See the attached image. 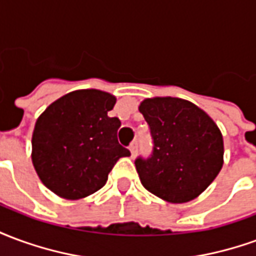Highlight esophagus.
Wrapping results in <instances>:
<instances>
[{
    "label": "esophagus",
    "instance_id": "esophagus-1",
    "mask_svg": "<svg viewBox=\"0 0 256 256\" xmlns=\"http://www.w3.org/2000/svg\"><path fill=\"white\" fill-rule=\"evenodd\" d=\"M128 150L132 152V156H136L137 150H138V141H133V142L130 144V146H128Z\"/></svg>",
    "mask_w": 256,
    "mask_h": 256
}]
</instances>
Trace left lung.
I'll return each mask as SVG.
<instances>
[{
    "label": "left lung",
    "mask_w": 256,
    "mask_h": 256,
    "mask_svg": "<svg viewBox=\"0 0 256 256\" xmlns=\"http://www.w3.org/2000/svg\"><path fill=\"white\" fill-rule=\"evenodd\" d=\"M140 112L154 141L136 168L146 190L172 203L198 198L224 164V140L214 120L192 102L176 97L146 98Z\"/></svg>",
    "instance_id": "1"
}]
</instances>
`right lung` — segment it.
Returning a JSON list of instances; mask_svg holds the SVG:
<instances>
[{"label": "right lung", "mask_w": 256, "mask_h": 256, "mask_svg": "<svg viewBox=\"0 0 256 256\" xmlns=\"http://www.w3.org/2000/svg\"><path fill=\"white\" fill-rule=\"evenodd\" d=\"M116 98L96 89L60 97L36 119L32 164L45 186L76 200L106 185L108 174L130 150L118 142L120 120L110 118Z\"/></svg>", "instance_id": "add662e5"}]
</instances>
